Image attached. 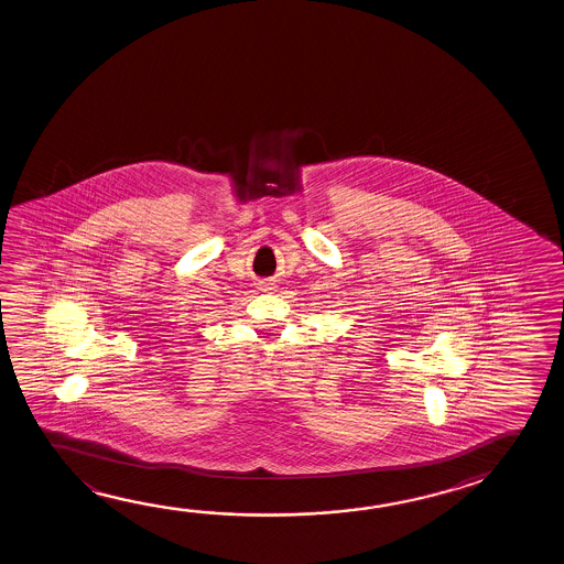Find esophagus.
Segmentation results:
<instances>
[{"mask_svg":"<svg viewBox=\"0 0 564 564\" xmlns=\"http://www.w3.org/2000/svg\"><path fill=\"white\" fill-rule=\"evenodd\" d=\"M262 290H272V284H270V282H264V284H262Z\"/></svg>","mask_w":564,"mask_h":564,"instance_id":"esophagus-1","label":"esophagus"}]
</instances>
